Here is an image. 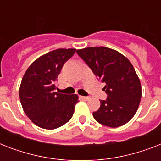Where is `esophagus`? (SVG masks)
<instances>
[{
    "instance_id": "obj_1",
    "label": "esophagus",
    "mask_w": 161,
    "mask_h": 161,
    "mask_svg": "<svg viewBox=\"0 0 161 161\" xmlns=\"http://www.w3.org/2000/svg\"><path fill=\"white\" fill-rule=\"evenodd\" d=\"M80 98H82L83 100H88L89 99V97H85V96H80Z\"/></svg>"
}]
</instances>
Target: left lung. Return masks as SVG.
Returning <instances> with one entry per match:
<instances>
[{
	"label": "left lung",
	"instance_id": "1",
	"mask_svg": "<svg viewBox=\"0 0 161 161\" xmlns=\"http://www.w3.org/2000/svg\"><path fill=\"white\" fill-rule=\"evenodd\" d=\"M77 53L102 83H105V100L93 113L97 122L116 128L130 121L140 105L142 95L140 78L126 57L105 47L77 50Z\"/></svg>",
	"mask_w": 161,
	"mask_h": 161
}]
</instances>
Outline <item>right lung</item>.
Returning <instances> with one entry per match:
<instances>
[{
  "label": "right lung",
  "instance_id": "right-lung-1",
  "mask_svg": "<svg viewBox=\"0 0 161 161\" xmlns=\"http://www.w3.org/2000/svg\"><path fill=\"white\" fill-rule=\"evenodd\" d=\"M75 52V48L49 52L34 61L24 74L19 89L20 100L26 116L38 127L54 130L73 117L78 96L54 90L63 64Z\"/></svg>",
  "mask_w": 161,
  "mask_h": 161
}]
</instances>
